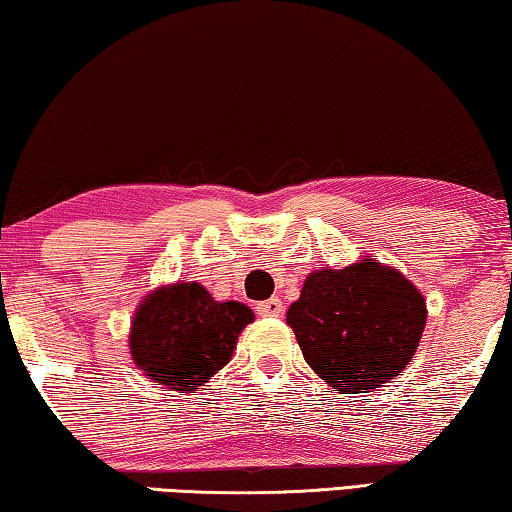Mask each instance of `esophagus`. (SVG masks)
I'll use <instances>...</instances> for the list:
<instances>
[{"label":"esophagus","instance_id":"esophagus-1","mask_svg":"<svg viewBox=\"0 0 512 512\" xmlns=\"http://www.w3.org/2000/svg\"><path fill=\"white\" fill-rule=\"evenodd\" d=\"M282 312H285V305L278 299V296H273V299H266L262 303H257V315L259 317H280Z\"/></svg>","mask_w":512,"mask_h":512}]
</instances>
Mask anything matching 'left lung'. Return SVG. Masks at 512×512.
Returning a JSON list of instances; mask_svg holds the SVG:
<instances>
[{
	"instance_id": "obj_1",
	"label": "left lung",
	"mask_w": 512,
	"mask_h": 512,
	"mask_svg": "<svg viewBox=\"0 0 512 512\" xmlns=\"http://www.w3.org/2000/svg\"><path fill=\"white\" fill-rule=\"evenodd\" d=\"M425 319L423 294L377 259L312 271L287 310L305 363L340 393H370L398 377L416 354Z\"/></svg>"
}]
</instances>
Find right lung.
Masks as SVG:
<instances>
[{"mask_svg":"<svg viewBox=\"0 0 512 512\" xmlns=\"http://www.w3.org/2000/svg\"><path fill=\"white\" fill-rule=\"evenodd\" d=\"M253 319L248 305L213 301L200 282H174L137 305L128 347L151 381L195 391L230 363L236 340Z\"/></svg>","mask_w":512,"mask_h":512,"instance_id":"1","label":"right lung"}]
</instances>
